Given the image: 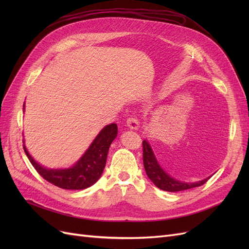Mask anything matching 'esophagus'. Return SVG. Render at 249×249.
<instances>
[{
    "mask_svg": "<svg viewBox=\"0 0 249 249\" xmlns=\"http://www.w3.org/2000/svg\"><path fill=\"white\" fill-rule=\"evenodd\" d=\"M126 124L132 130H137L139 127V122L137 120V118H135V117L127 118L126 119Z\"/></svg>",
    "mask_w": 249,
    "mask_h": 249,
    "instance_id": "1",
    "label": "esophagus"
}]
</instances>
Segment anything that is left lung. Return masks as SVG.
<instances>
[{"mask_svg":"<svg viewBox=\"0 0 249 249\" xmlns=\"http://www.w3.org/2000/svg\"><path fill=\"white\" fill-rule=\"evenodd\" d=\"M143 165L146 171V175L149 179L160 189L168 192H178L184 191L188 189H192L195 187H199L208 182V179L211 178H207L201 179L196 183H184L171 178L169 175L165 172L158 163L156 157L149 143L146 140H143Z\"/></svg>","mask_w":249,"mask_h":249,"instance_id":"obj_1","label":"left lung"}]
</instances>
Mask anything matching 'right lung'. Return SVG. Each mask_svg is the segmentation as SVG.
<instances>
[{
	"label": "right lung",
	"mask_w": 249,
	"mask_h": 249,
	"mask_svg": "<svg viewBox=\"0 0 249 249\" xmlns=\"http://www.w3.org/2000/svg\"><path fill=\"white\" fill-rule=\"evenodd\" d=\"M116 136L117 124H111L106 125L95 137L81 159L72 167L64 169L43 167L28 153L25 144L24 150L36 171L49 183L62 189L82 190L92 186L101 178L107 162L109 147Z\"/></svg>",
	"instance_id": "1"
}]
</instances>
